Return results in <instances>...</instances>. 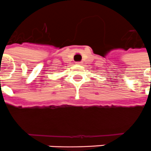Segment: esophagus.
<instances>
[{"mask_svg": "<svg viewBox=\"0 0 151 151\" xmlns=\"http://www.w3.org/2000/svg\"><path fill=\"white\" fill-rule=\"evenodd\" d=\"M76 64H77V65H82V62H81V61H77V62H76Z\"/></svg>", "mask_w": 151, "mask_h": 151, "instance_id": "esophagus-1", "label": "esophagus"}]
</instances>
